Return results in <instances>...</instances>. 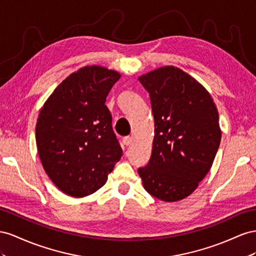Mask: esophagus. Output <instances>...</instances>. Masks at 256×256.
I'll use <instances>...</instances> for the list:
<instances>
[{
	"instance_id": "34e87169",
	"label": "esophagus",
	"mask_w": 256,
	"mask_h": 256,
	"mask_svg": "<svg viewBox=\"0 0 256 256\" xmlns=\"http://www.w3.org/2000/svg\"><path fill=\"white\" fill-rule=\"evenodd\" d=\"M132 142H133V138L130 136H126V137L123 138V144L126 146H130V144H132Z\"/></svg>"
}]
</instances>
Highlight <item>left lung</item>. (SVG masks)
Wrapping results in <instances>:
<instances>
[{"instance_id": "left-lung-1", "label": "left lung", "mask_w": 256, "mask_h": 256, "mask_svg": "<svg viewBox=\"0 0 256 256\" xmlns=\"http://www.w3.org/2000/svg\"><path fill=\"white\" fill-rule=\"evenodd\" d=\"M138 80L154 116L151 158L138 174L150 195L184 200L205 178L220 146L216 107L205 88L180 68H160Z\"/></svg>"}]
</instances>
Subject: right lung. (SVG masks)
<instances>
[{
  "mask_svg": "<svg viewBox=\"0 0 256 256\" xmlns=\"http://www.w3.org/2000/svg\"><path fill=\"white\" fill-rule=\"evenodd\" d=\"M120 74L86 66L56 86L36 123L44 170L61 191L84 197L103 186L122 156L106 98Z\"/></svg>",
  "mask_w": 256,
  "mask_h": 256,
  "instance_id": "right-lung-1",
  "label": "right lung"
}]
</instances>
